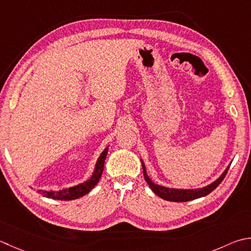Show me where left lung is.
I'll return each instance as SVG.
<instances>
[{"instance_id":"left-lung-1","label":"left lung","mask_w":251,"mask_h":251,"mask_svg":"<svg viewBox=\"0 0 251 251\" xmlns=\"http://www.w3.org/2000/svg\"><path fill=\"white\" fill-rule=\"evenodd\" d=\"M141 164H142V170H144L145 179H146L147 183H148V185L150 186V188L152 189V191H153L155 195H158L159 197L162 198V199L168 200V201H175V202H183V201H190V200L198 199L200 197H203V196L209 195L211 191L214 190L221 183H222V180L224 179L225 175H226L227 171L229 169V166H227L226 170L223 172L222 175H221L217 180H214L213 183H211L210 185L204 186V187H202V188H197V189H176V188H168V187H164V186L154 184L153 181H152L149 178V176L147 175L146 166H145V163H144V161H142V160H141Z\"/></svg>"}]
</instances>
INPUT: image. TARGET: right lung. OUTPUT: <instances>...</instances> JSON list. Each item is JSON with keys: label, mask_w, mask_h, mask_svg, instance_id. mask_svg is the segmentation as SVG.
I'll return each mask as SVG.
<instances>
[{"label": "right lung", "mask_w": 251, "mask_h": 251, "mask_svg": "<svg viewBox=\"0 0 251 251\" xmlns=\"http://www.w3.org/2000/svg\"><path fill=\"white\" fill-rule=\"evenodd\" d=\"M107 147L103 150L102 153L100 154L99 159H98L97 163H96V168L93 173L91 175V177L83 181L81 184H78L76 186H73V187L70 188H64L58 191H47V190H38V193H41L42 196L47 198H51V199H55V200H74L77 199L79 197H82L86 194L89 193V191L95 187V186L98 184L99 181L103 168H104V161L107 154Z\"/></svg>", "instance_id": "add662e5"}]
</instances>
